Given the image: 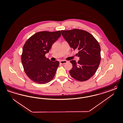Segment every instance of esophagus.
<instances>
[{"mask_svg": "<svg viewBox=\"0 0 123 123\" xmlns=\"http://www.w3.org/2000/svg\"><path fill=\"white\" fill-rule=\"evenodd\" d=\"M67 62V61H65V60H62V61H61L60 62V63L61 64H64L66 63Z\"/></svg>", "mask_w": 123, "mask_h": 123, "instance_id": "1", "label": "esophagus"}]
</instances>
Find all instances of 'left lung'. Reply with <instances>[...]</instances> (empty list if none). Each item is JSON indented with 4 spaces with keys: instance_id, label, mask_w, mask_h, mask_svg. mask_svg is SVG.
Instances as JSON below:
<instances>
[{
    "instance_id": "1",
    "label": "left lung",
    "mask_w": 123,
    "mask_h": 123,
    "mask_svg": "<svg viewBox=\"0 0 123 123\" xmlns=\"http://www.w3.org/2000/svg\"><path fill=\"white\" fill-rule=\"evenodd\" d=\"M64 38L74 50L78 51V62L71 60V77L80 81L87 80L95 74L101 60L100 47L95 38L86 31L74 29L62 30Z\"/></svg>"
}]
</instances>
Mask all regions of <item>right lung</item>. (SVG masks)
Segmentation results:
<instances>
[{
    "label": "right lung",
    "mask_w": 123,
    "mask_h": 123,
    "mask_svg": "<svg viewBox=\"0 0 123 123\" xmlns=\"http://www.w3.org/2000/svg\"><path fill=\"white\" fill-rule=\"evenodd\" d=\"M61 35L60 31L38 32L24 44L21 55L22 63L25 73L33 82L44 84L54 77L59 62H52L45 55Z\"/></svg>",
    "instance_id": "1"
}]
</instances>
